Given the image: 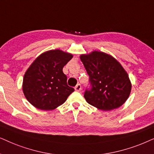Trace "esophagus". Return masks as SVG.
I'll use <instances>...</instances> for the list:
<instances>
[{"instance_id": "34e87169", "label": "esophagus", "mask_w": 154, "mask_h": 154, "mask_svg": "<svg viewBox=\"0 0 154 154\" xmlns=\"http://www.w3.org/2000/svg\"><path fill=\"white\" fill-rule=\"evenodd\" d=\"M75 90L76 91H80L81 90H82V87H81V85H79V84H78V85H76V87H75Z\"/></svg>"}]
</instances>
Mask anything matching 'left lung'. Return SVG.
<instances>
[{"label": "left lung", "mask_w": 154, "mask_h": 154, "mask_svg": "<svg viewBox=\"0 0 154 154\" xmlns=\"http://www.w3.org/2000/svg\"><path fill=\"white\" fill-rule=\"evenodd\" d=\"M80 59L91 86L84 94L87 103L102 110L120 107L132 88L128 74L120 63L110 55L97 51L81 55Z\"/></svg>", "instance_id": "left-lung-1"}]
</instances>
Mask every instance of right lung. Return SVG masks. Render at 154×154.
Here are the masks:
<instances>
[{"label": "right lung", "mask_w": 154, "mask_h": 154, "mask_svg": "<svg viewBox=\"0 0 154 154\" xmlns=\"http://www.w3.org/2000/svg\"><path fill=\"white\" fill-rule=\"evenodd\" d=\"M72 57L56 49L42 53L32 63L24 74L22 90L32 106L51 110L65 103L75 89L67 85L63 68Z\"/></svg>", "instance_id": "right-lung-1"}]
</instances>
